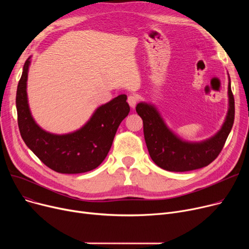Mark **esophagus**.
<instances>
[{
  "instance_id": "1",
  "label": "esophagus",
  "mask_w": 249,
  "mask_h": 249,
  "mask_svg": "<svg viewBox=\"0 0 249 249\" xmlns=\"http://www.w3.org/2000/svg\"><path fill=\"white\" fill-rule=\"evenodd\" d=\"M128 104H129V106L131 107V108H135V106H136V104H137V102H138V97L136 96V95H130L129 97H128Z\"/></svg>"
}]
</instances>
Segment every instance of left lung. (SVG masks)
I'll return each instance as SVG.
<instances>
[{
  "label": "left lung",
  "instance_id": "obj_1",
  "mask_svg": "<svg viewBox=\"0 0 249 249\" xmlns=\"http://www.w3.org/2000/svg\"><path fill=\"white\" fill-rule=\"evenodd\" d=\"M228 101V112L221 129L210 138L199 142L178 136L165 124L154 105L138 103L136 112L142 118L146 146L154 163L168 172H189L210 164L223 148L234 123L235 107L230 77Z\"/></svg>",
  "mask_w": 249,
  "mask_h": 249
}]
</instances>
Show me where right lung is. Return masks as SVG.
Returning a JSON list of instances; mask_svg holds the SVG:
<instances>
[{
	"label": "right lung",
	"instance_id": "right-lung-1",
	"mask_svg": "<svg viewBox=\"0 0 249 249\" xmlns=\"http://www.w3.org/2000/svg\"><path fill=\"white\" fill-rule=\"evenodd\" d=\"M31 56L25 61L16 95L18 126L25 144L46 166L60 174H82L98 167L112 146L120 123L130 112L127 96L101 105L80 129L67 134L45 131L32 117L27 97Z\"/></svg>",
	"mask_w": 249,
	"mask_h": 249
}]
</instances>
